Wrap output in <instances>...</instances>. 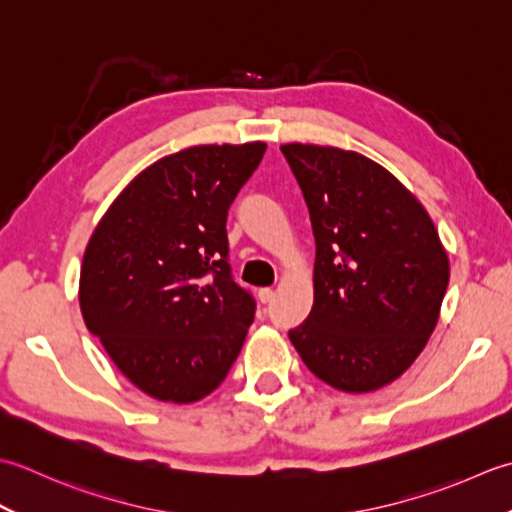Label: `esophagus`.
Returning <instances> with one entry per match:
<instances>
[{
    "label": "esophagus",
    "instance_id": "1",
    "mask_svg": "<svg viewBox=\"0 0 512 512\" xmlns=\"http://www.w3.org/2000/svg\"><path fill=\"white\" fill-rule=\"evenodd\" d=\"M271 298H274V289H271V287L258 289V300L263 302V305H267V302H271Z\"/></svg>",
    "mask_w": 512,
    "mask_h": 512
}]
</instances>
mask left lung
<instances>
[{"instance_id": "1", "label": "left lung", "mask_w": 512, "mask_h": 512, "mask_svg": "<svg viewBox=\"0 0 512 512\" xmlns=\"http://www.w3.org/2000/svg\"><path fill=\"white\" fill-rule=\"evenodd\" d=\"M316 238L314 307L289 340L307 369L347 393L398 380L429 342L448 256L422 203L358 152L280 145Z\"/></svg>"}]
</instances>
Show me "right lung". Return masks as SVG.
Wrapping results in <instances>:
<instances>
[{
  "label": "right lung",
  "mask_w": 512,
  "mask_h": 512,
  "mask_svg": "<svg viewBox=\"0 0 512 512\" xmlns=\"http://www.w3.org/2000/svg\"><path fill=\"white\" fill-rule=\"evenodd\" d=\"M265 150L254 141L163 156L134 176L90 236L81 316L154 400H203L243 349L256 302L232 278L225 223Z\"/></svg>",
  "instance_id": "right-lung-1"
}]
</instances>
